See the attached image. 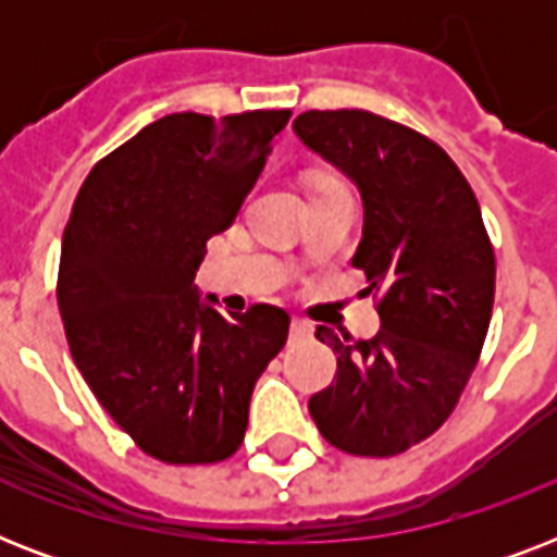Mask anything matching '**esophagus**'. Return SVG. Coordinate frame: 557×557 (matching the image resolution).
I'll use <instances>...</instances> for the list:
<instances>
[{"mask_svg": "<svg viewBox=\"0 0 557 557\" xmlns=\"http://www.w3.org/2000/svg\"><path fill=\"white\" fill-rule=\"evenodd\" d=\"M314 326L309 321H304V318H295L292 321V341H309L312 338Z\"/></svg>", "mask_w": 557, "mask_h": 557, "instance_id": "esophagus-1", "label": "esophagus"}]
</instances>
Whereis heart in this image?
<instances>
[{
  "label": "heart",
  "mask_w": 557,
  "mask_h": 557,
  "mask_svg": "<svg viewBox=\"0 0 557 557\" xmlns=\"http://www.w3.org/2000/svg\"><path fill=\"white\" fill-rule=\"evenodd\" d=\"M321 187H341V185H335V182H326V185H321Z\"/></svg>",
  "instance_id": "obj_1"
}]
</instances>
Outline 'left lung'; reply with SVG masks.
<instances>
[{
    "label": "left lung",
    "mask_w": 557,
    "mask_h": 557,
    "mask_svg": "<svg viewBox=\"0 0 557 557\" xmlns=\"http://www.w3.org/2000/svg\"><path fill=\"white\" fill-rule=\"evenodd\" d=\"M295 135L358 187L352 265L379 297L370 341L318 338L338 356L309 398L323 440L356 457H396L440 431L476 367L494 306V248L476 196L448 152L364 109L304 112Z\"/></svg>",
    "instance_id": "1"
}]
</instances>
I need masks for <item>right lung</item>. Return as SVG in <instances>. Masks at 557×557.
I'll list each match as a JSON object with an SVG mask.
<instances>
[{
    "mask_svg": "<svg viewBox=\"0 0 557 557\" xmlns=\"http://www.w3.org/2000/svg\"><path fill=\"white\" fill-rule=\"evenodd\" d=\"M288 109L213 121L178 112L98 161L63 231L57 304L77 370L135 445L170 466L243 445L288 314H219L193 277L257 185Z\"/></svg>",
    "mask_w": 557,
    "mask_h": 557,
    "instance_id": "add662e5",
    "label": "right lung"
}]
</instances>
